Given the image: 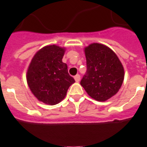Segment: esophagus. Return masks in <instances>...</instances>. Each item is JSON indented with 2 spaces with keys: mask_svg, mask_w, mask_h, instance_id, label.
Returning a JSON list of instances; mask_svg holds the SVG:
<instances>
[{
  "mask_svg": "<svg viewBox=\"0 0 147 147\" xmlns=\"http://www.w3.org/2000/svg\"><path fill=\"white\" fill-rule=\"evenodd\" d=\"M74 80H75V81H76V82H78L80 80V76L79 74H76V76H74Z\"/></svg>",
  "mask_w": 147,
  "mask_h": 147,
  "instance_id": "obj_1",
  "label": "esophagus"
}]
</instances>
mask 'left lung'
<instances>
[{
	"mask_svg": "<svg viewBox=\"0 0 147 147\" xmlns=\"http://www.w3.org/2000/svg\"><path fill=\"white\" fill-rule=\"evenodd\" d=\"M87 71L80 84L87 94L98 101H106L122 86L125 71L118 56L101 43L85 47Z\"/></svg>",
	"mask_w": 147,
	"mask_h": 147,
	"instance_id": "1",
	"label": "left lung"
}]
</instances>
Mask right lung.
Returning a JSON list of instances; mask_svg holds the SVG:
<instances>
[{
	"label": "right lung",
	"instance_id": "1",
	"mask_svg": "<svg viewBox=\"0 0 147 147\" xmlns=\"http://www.w3.org/2000/svg\"><path fill=\"white\" fill-rule=\"evenodd\" d=\"M65 48L49 45L38 50L27 71V82L37 100L49 105L59 104L65 98L74 79L62 62Z\"/></svg>",
	"mask_w": 147,
	"mask_h": 147
}]
</instances>
